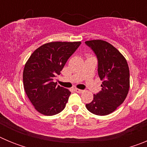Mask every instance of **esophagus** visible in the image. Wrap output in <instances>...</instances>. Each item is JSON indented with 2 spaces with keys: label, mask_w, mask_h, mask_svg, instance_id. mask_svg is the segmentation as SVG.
Segmentation results:
<instances>
[{
  "label": "esophagus",
  "mask_w": 147,
  "mask_h": 147,
  "mask_svg": "<svg viewBox=\"0 0 147 147\" xmlns=\"http://www.w3.org/2000/svg\"><path fill=\"white\" fill-rule=\"evenodd\" d=\"M75 91L77 92V93H82L84 92V90H80V89H78V88H75Z\"/></svg>",
  "instance_id": "1"
}]
</instances>
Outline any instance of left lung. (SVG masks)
Here are the masks:
<instances>
[{"label": "left lung", "mask_w": 147, "mask_h": 147, "mask_svg": "<svg viewBox=\"0 0 147 147\" xmlns=\"http://www.w3.org/2000/svg\"><path fill=\"white\" fill-rule=\"evenodd\" d=\"M85 43L98 58V74L102 90L93 95L86 108L97 115L114 112L124 102L129 89V70L125 57L113 45L105 40H93Z\"/></svg>", "instance_id": "1"}]
</instances>
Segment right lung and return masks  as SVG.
<instances>
[{"label": "right lung", "mask_w": 147, "mask_h": 147, "mask_svg": "<svg viewBox=\"0 0 147 147\" xmlns=\"http://www.w3.org/2000/svg\"><path fill=\"white\" fill-rule=\"evenodd\" d=\"M78 42L43 44L30 56L23 69V87L30 102L40 113L54 115L64 110L71 91L53 82L80 45Z\"/></svg>", "instance_id": "obj_1"}]
</instances>
